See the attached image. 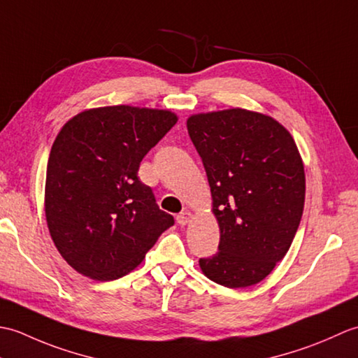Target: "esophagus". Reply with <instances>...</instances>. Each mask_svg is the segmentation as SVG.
<instances>
[{"mask_svg": "<svg viewBox=\"0 0 358 358\" xmlns=\"http://www.w3.org/2000/svg\"><path fill=\"white\" fill-rule=\"evenodd\" d=\"M192 218H194V215L191 214V212L185 210V212H181V214L177 215V222H178V224L185 226V224H187V223H191Z\"/></svg>", "mask_w": 358, "mask_h": 358, "instance_id": "esophagus-1", "label": "esophagus"}]
</instances>
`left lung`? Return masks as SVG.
Returning <instances> with one entry per match:
<instances>
[{"instance_id": "left-lung-1", "label": "left lung", "mask_w": 358, "mask_h": 358, "mask_svg": "<svg viewBox=\"0 0 358 358\" xmlns=\"http://www.w3.org/2000/svg\"><path fill=\"white\" fill-rule=\"evenodd\" d=\"M187 132L201 157L220 227L218 252L200 258L209 280L260 283L292 245L305 206V166L287 129L266 113H194Z\"/></svg>"}]
</instances>
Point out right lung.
I'll return each instance as SVG.
<instances>
[{
	"mask_svg": "<svg viewBox=\"0 0 358 358\" xmlns=\"http://www.w3.org/2000/svg\"><path fill=\"white\" fill-rule=\"evenodd\" d=\"M177 121L166 109L104 106L77 113L58 132L45 172V222L58 252L81 275L121 278L173 224L138 167Z\"/></svg>",
	"mask_w": 358,
	"mask_h": 358,
	"instance_id": "obj_1",
	"label": "right lung"
}]
</instances>
